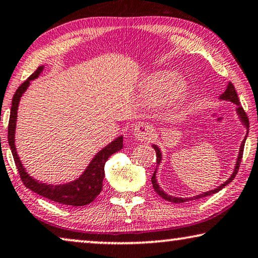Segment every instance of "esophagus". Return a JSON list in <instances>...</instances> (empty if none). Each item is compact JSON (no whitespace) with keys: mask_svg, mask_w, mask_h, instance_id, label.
Masks as SVG:
<instances>
[{"mask_svg":"<svg viewBox=\"0 0 258 258\" xmlns=\"http://www.w3.org/2000/svg\"><path fill=\"white\" fill-rule=\"evenodd\" d=\"M153 127L147 122H143V124H139L134 128V137L137 138L138 140L146 141L150 140L151 137L153 136Z\"/></svg>","mask_w":258,"mask_h":258,"instance_id":"obj_1","label":"esophagus"}]
</instances>
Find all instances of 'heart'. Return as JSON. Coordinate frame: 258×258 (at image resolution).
I'll use <instances>...</instances> for the list:
<instances>
[{
  "label": "heart",
  "mask_w": 258,
  "mask_h": 258,
  "mask_svg": "<svg viewBox=\"0 0 258 258\" xmlns=\"http://www.w3.org/2000/svg\"><path fill=\"white\" fill-rule=\"evenodd\" d=\"M143 90L144 93L151 98L159 97L166 92V100L175 103L186 96L188 85L184 79L176 78L175 72L159 71L145 81Z\"/></svg>",
  "instance_id": "b5f03b06"
}]
</instances>
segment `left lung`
<instances>
[{
    "label": "left lung",
    "mask_w": 258,
    "mask_h": 258,
    "mask_svg": "<svg viewBox=\"0 0 258 258\" xmlns=\"http://www.w3.org/2000/svg\"><path fill=\"white\" fill-rule=\"evenodd\" d=\"M221 99L230 100V101H233L234 104L237 105V106H238V107H237V113H238L239 117H241V120H242L243 122H244L245 127L249 128V119H248V115H246L244 108H243V107L241 106V104H239L237 92H236V90H235V86L233 85V83H229V84H228V88H227L226 91H224V93L222 94V96H221ZM246 136H248V133H246ZM245 139H246V137L244 138V140H243V143H242V145H241V150H239V154H238V159H237V164H236V167H235V170H234L233 175H231L230 179H228L223 184H221L220 187H217L216 189L210 190V191H206V193H203V194H201V195H198V197H195V198H193V199L172 198V197H169V195H167L166 193H164V191H162V190L160 189V187H159V184L157 183V180H155V172H154L153 176H152V184H153L154 190L157 191V193H158L159 195H160V197H161L162 199H165V200H167V201L174 202V203H182V202H186L187 200H194V199H197V200H198V199H201V198L208 197V195L215 194L216 191L221 190L224 186H227L228 183L231 182V181L234 180V177L236 176V174H237V172H238V168H239V165H241V160H242V158H243V151H244ZM153 148L155 150V153H157V165L159 166V164H160V161H161V153H160V151H159V148H158L157 146H155V145L153 146Z\"/></svg>",
    "instance_id": "left-lung-1"
}]
</instances>
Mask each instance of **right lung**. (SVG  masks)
<instances>
[{
  "instance_id": "right-lung-1",
  "label": "right lung",
  "mask_w": 258,
  "mask_h": 258,
  "mask_svg": "<svg viewBox=\"0 0 258 258\" xmlns=\"http://www.w3.org/2000/svg\"><path fill=\"white\" fill-rule=\"evenodd\" d=\"M43 70V67L37 68L34 74L29 77L27 81L22 83L16 90L15 94L13 97L12 110H10V118L8 125V143L12 150L14 161L19 169L21 180L23 184L29 189L35 191L43 198L49 199V200L55 201L60 205L74 206V207H82L91 203L98 195L100 194L103 189V179L105 175L104 166L107 159L111 157L115 152L120 151L122 148V137H119L118 139L103 148L96 157L93 158L91 164L89 165L88 168L83 175L74 182L68 184H60V186H51V184H46L38 182L37 180L32 179L29 174L25 172L23 166L21 164L19 155L16 153L15 148V126H16V117H17V108H19L20 98L23 92L27 90L31 79L38 77Z\"/></svg>"
}]
</instances>
